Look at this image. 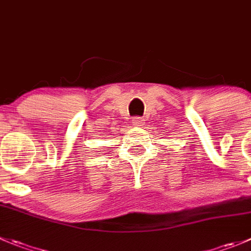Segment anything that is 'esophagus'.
<instances>
[{"instance_id": "esophagus-1", "label": "esophagus", "mask_w": 251, "mask_h": 251, "mask_svg": "<svg viewBox=\"0 0 251 251\" xmlns=\"http://www.w3.org/2000/svg\"><path fill=\"white\" fill-rule=\"evenodd\" d=\"M132 125L136 126V127H141V126L145 125V120L142 118H140V116H135L132 119Z\"/></svg>"}]
</instances>
